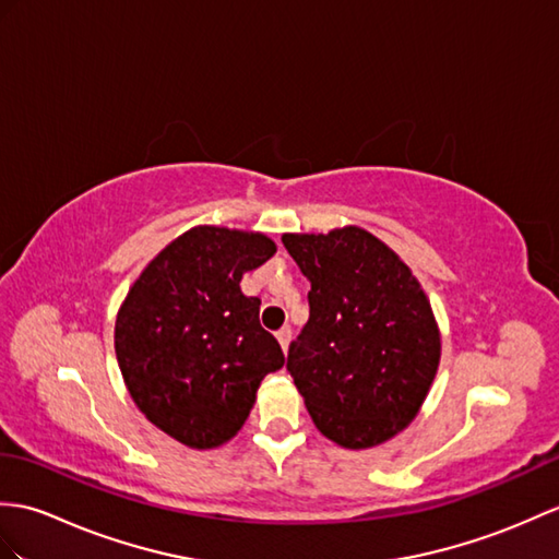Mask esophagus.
I'll use <instances>...</instances> for the list:
<instances>
[{"label": "esophagus", "instance_id": "1", "mask_svg": "<svg viewBox=\"0 0 559 559\" xmlns=\"http://www.w3.org/2000/svg\"><path fill=\"white\" fill-rule=\"evenodd\" d=\"M276 338L283 347V353H288V345H290V338H293V331L288 326H283L281 331H276Z\"/></svg>", "mask_w": 559, "mask_h": 559}]
</instances>
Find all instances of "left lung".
<instances>
[{"label":"left lung","instance_id":"left-lung-1","mask_svg":"<svg viewBox=\"0 0 559 559\" xmlns=\"http://www.w3.org/2000/svg\"><path fill=\"white\" fill-rule=\"evenodd\" d=\"M307 276L309 321L288 349V371L311 421L343 448L400 433L421 407L440 359V335L419 281L361 228L285 233Z\"/></svg>","mask_w":559,"mask_h":559}]
</instances>
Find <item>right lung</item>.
<instances>
[{
    "instance_id": "obj_1",
    "label": "right lung",
    "mask_w": 559,
    "mask_h": 559,
    "mask_svg": "<svg viewBox=\"0 0 559 559\" xmlns=\"http://www.w3.org/2000/svg\"><path fill=\"white\" fill-rule=\"evenodd\" d=\"M262 233L198 226L152 259L116 319V359L145 417L183 445L206 450L240 431L266 373L283 367L259 323L245 271L274 257Z\"/></svg>"
}]
</instances>
